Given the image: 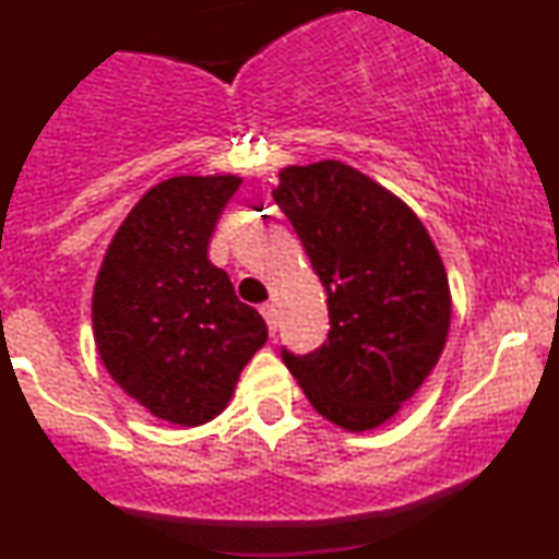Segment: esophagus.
Here are the masks:
<instances>
[{
	"label": "esophagus",
	"instance_id": "34e87169",
	"mask_svg": "<svg viewBox=\"0 0 559 559\" xmlns=\"http://www.w3.org/2000/svg\"><path fill=\"white\" fill-rule=\"evenodd\" d=\"M260 316L265 318L267 331H271V336H273V333H275V318H278V312H275V305H271V301L260 305Z\"/></svg>",
	"mask_w": 559,
	"mask_h": 559
}]
</instances>
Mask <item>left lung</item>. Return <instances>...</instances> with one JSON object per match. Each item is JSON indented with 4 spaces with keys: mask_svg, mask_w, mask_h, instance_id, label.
I'll list each match as a JSON object with an SVG mask.
<instances>
[{
    "mask_svg": "<svg viewBox=\"0 0 559 559\" xmlns=\"http://www.w3.org/2000/svg\"><path fill=\"white\" fill-rule=\"evenodd\" d=\"M273 191L329 297V338L281 349L323 418L370 431L400 413L444 349L452 297L418 215L360 170L323 159L281 170Z\"/></svg>",
    "mask_w": 559,
    "mask_h": 559,
    "instance_id": "obj_1",
    "label": "left lung"
}]
</instances>
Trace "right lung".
<instances>
[{
    "label": "right lung",
    "mask_w": 559,
    "mask_h": 559,
    "mask_svg": "<svg viewBox=\"0 0 559 559\" xmlns=\"http://www.w3.org/2000/svg\"><path fill=\"white\" fill-rule=\"evenodd\" d=\"M236 176H176L128 213L96 275L94 338L107 373L155 418L202 426L226 409L267 325L207 243Z\"/></svg>",
    "instance_id": "right-lung-1"
}]
</instances>
